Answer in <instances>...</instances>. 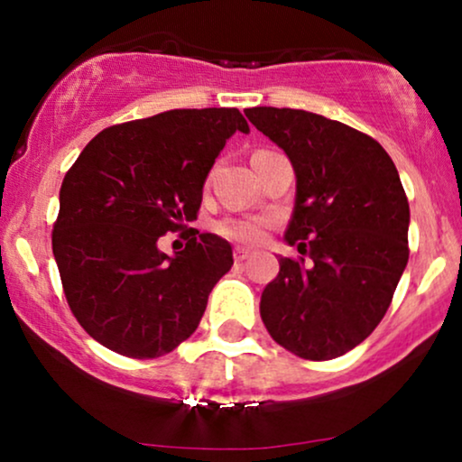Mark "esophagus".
Returning a JSON list of instances; mask_svg holds the SVG:
<instances>
[{"label": "esophagus", "instance_id": "1", "mask_svg": "<svg viewBox=\"0 0 462 462\" xmlns=\"http://www.w3.org/2000/svg\"><path fill=\"white\" fill-rule=\"evenodd\" d=\"M249 254H252V252H249V249H245V247H236V249H235V261H236V263H245L247 258H249Z\"/></svg>", "mask_w": 462, "mask_h": 462}]
</instances>
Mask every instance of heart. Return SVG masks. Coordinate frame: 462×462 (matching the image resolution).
Wrapping results in <instances>:
<instances>
[{
  "instance_id": "heart-1",
  "label": "heart",
  "mask_w": 462,
  "mask_h": 462,
  "mask_svg": "<svg viewBox=\"0 0 462 462\" xmlns=\"http://www.w3.org/2000/svg\"><path fill=\"white\" fill-rule=\"evenodd\" d=\"M272 221L267 217H227L215 226L217 235L227 241L243 243V245H258L267 236V227Z\"/></svg>"
}]
</instances>
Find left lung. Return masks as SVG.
<instances>
[{
    "instance_id": "obj_1",
    "label": "left lung",
    "mask_w": 462,
    "mask_h": 462,
    "mask_svg": "<svg viewBox=\"0 0 462 462\" xmlns=\"http://www.w3.org/2000/svg\"><path fill=\"white\" fill-rule=\"evenodd\" d=\"M247 119L282 147L298 178L284 241L304 258L280 256L263 291L261 317L295 356L330 360L383 321L408 263V199L384 147L341 121L256 106Z\"/></svg>"
}]
</instances>
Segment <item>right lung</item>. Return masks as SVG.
Listing matches in <instances>:
<instances>
[{"label": "right lung", "mask_w": 462, "mask_h": 462, "mask_svg": "<svg viewBox=\"0 0 462 462\" xmlns=\"http://www.w3.org/2000/svg\"><path fill=\"white\" fill-rule=\"evenodd\" d=\"M236 108H180L99 132L69 169L51 249L79 326L130 358H158L198 330L232 247L198 230L176 256L158 238L198 219L201 189Z\"/></svg>", "instance_id": "obj_1"}]
</instances>
